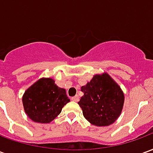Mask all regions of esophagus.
I'll return each instance as SVG.
<instances>
[{
    "mask_svg": "<svg viewBox=\"0 0 153 153\" xmlns=\"http://www.w3.org/2000/svg\"><path fill=\"white\" fill-rule=\"evenodd\" d=\"M71 100H72L73 102H79V97L78 96V95H76V96L71 97Z\"/></svg>",
    "mask_w": 153,
    "mask_h": 153,
    "instance_id": "obj_1",
    "label": "esophagus"
}]
</instances>
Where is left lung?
Here are the masks:
<instances>
[{"mask_svg": "<svg viewBox=\"0 0 153 153\" xmlns=\"http://www.w3.org/2000/svg\"><path fill=\"white\" fill-rule=\"evenodd\" d=\"M83 96L78 102L84 118L96 126H108L120 115L125 95L119 84L107 73L95 74L82 86Z\"/></svg>", "mask_w": 153, "mask_h": 153, "instance_id": "obj_1", "label": "left lung"}]
</instances>
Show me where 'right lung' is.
<instances>
[{"label":"right lung","instance_id":"1","mask_svg":"<svg viewBox=\"0 0 153 153\" xmlns=\"http://www.w3.org/2000/svg\"><path fill=\"white\" fill-rule=\"evenodd\" d=\"M70 100L65 88L51 78H41L26 90L22 97L25 113L33 121L48 124L61 112Z\"/></svg>","mask_w":153,"mask_h":153}]
</instances>
